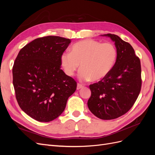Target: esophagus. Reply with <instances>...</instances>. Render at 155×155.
<instances>
[{
	"instance_id": "esophagus-1",
	"label": "esophagus",
	"mask_w": 155,
	"mask_h": 155,
	"mask_svg": "<svg viewBox=\"0 0 155 155\" xmlns=\"http://www.w3.org/2000/svg\"><path fill=\"white\" fill-rule=\"evenodd\" d=\"M83 87V86L82 85H81V84H79V83H78V85H77V90H79V89H81V88H82Z\"/></svg>"
}]
</instances>
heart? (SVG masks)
<instances>
[{
    "instance_id": "1",
    "label": "heart",
    "mask_w": 155,
    "mask_h": 155,
    "mask_svg": "<svg viewBox=\"0 0 155 155\" xmlns=\"http://www.w3.org/2000/svg\"><path fill=\"white\" fill-rule=\"evenodd\" d=\"M118 51L114 44L85 39L75 43L71 52L61 55V64L67 76H73L80 65L79 78L82 81H100L113 68Z\"/></svg>"
}]
</instances>
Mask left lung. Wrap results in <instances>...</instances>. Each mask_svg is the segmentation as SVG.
<instances>
[{"mask_svg": "<svg viewBox=\"0 0 155 155\" xmlns=\"http://www.w3.org/2000/svg\"><path fill=\"white\" fill-rule=\"evenodd\" d=\"M118 51L113 68L98 83L90 85L88 107L102 120H112L125 114L138 98L142 87L141 64L129 43L114 34H107Z\"/></svg>", "mask_w": 155, "mask_h": 155, "instance_id": "8db88e82", "label": "left lung"}]
</instances>
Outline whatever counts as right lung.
Masks as SVG:
<instances>
[{"mask_svg":"<svg viewBox=\"0 0 155 155\" xmlns=\"http://www.w3.org/2000/svg\"><path fill=\"white\" fill-rule=\"evenodd\" d=\"M71 40L59 36L37 38L18 52L13 84L21 109L31 118L48 122L62 114L77 83L61 69V55Z\"/></svg>","mask_w":155,"mask_h":155,"instance_id":"1","label":"right lung"}]
</instances>
